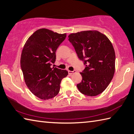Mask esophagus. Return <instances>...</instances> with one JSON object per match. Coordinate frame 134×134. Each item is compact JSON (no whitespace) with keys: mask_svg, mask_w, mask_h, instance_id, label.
<instances>
[{"mask_svg":"<svg viewBox=\"0 0 134 134\" xmlns=\"http://www.w3.org/2000/svg\"><path fill=\"white\" fill-rule=\"evenodd\" d=\"M76 70H74V71H70V70H68V73H69V75H72V74L75 73H76Z\"/></svg>","mask_w":134,"mask_h":134,"instance_id":"obj_1","label":"esophagus"}]
</instances>
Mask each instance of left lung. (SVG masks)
<instances>
[{
	"mask_svg": "<svg viewBox=\"0 0 134 134\" xmlns=\"http://www.w3.org/2000/svg\"><path fill=\"white\" fill-rule=\"evenodd\" d=\"M68 37L85 65L80 72L82 79L77 88L87 96H97L107 88L114 75L115 53L112 44L105 35L97 30L77 32Z\"/></svg>",
	"mask_w": 134,
	"mask_h": 134,
	"instance_id": "obj_1",
	"label": "left lung"
}]
</instances>
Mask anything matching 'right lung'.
Returning <instances> with one entry per match:
<instances>
[{
    "instance_id": "right-lung-1",
    "label": "right lung",
    "mask_w": 134,
    "mask_h": 134,
    "mask_svg": "<svg viewBox=\"0 0 134 134\" xmlns=\"http://www.w3.org/2000/svg\"><path fill=\"white\" fill-rule=\"evenodd\" d=\"M66 37V33L40 29L28 38L23 46L20 66L25 82L29 90L41 99L57 96L62 79L68 75L66 70L51 68V62L55 61L56 50Z\"/></svg>"
}]
</instances>
